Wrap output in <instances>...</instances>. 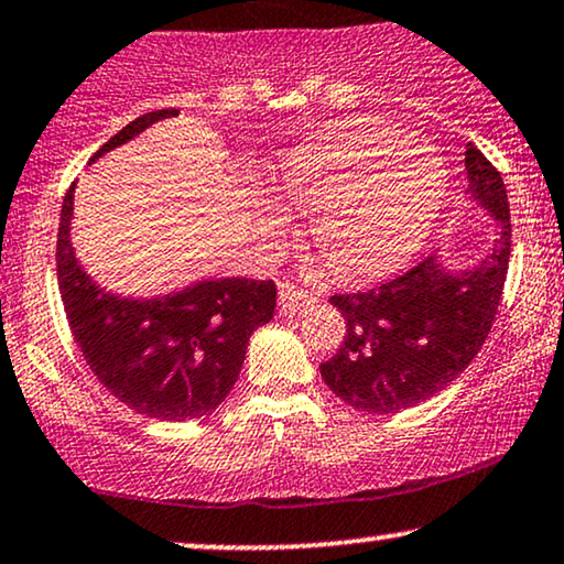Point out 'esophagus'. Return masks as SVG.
<instances>
[{
    "label": "esophagus",
    "mask_w": 564,
    "mask_h": 564,
    "mask_svg": "<svg viewBox=\"0 0 564 564\" xmlns=\"http://www.w3.org/2000/svg\"><path fill=\"white\" fill-rule=\"evenodd\" d=\"M315 302L317 299L310 291L296 289L294 283H281V289H278V310L286 317H304Z\"/></svg>",
    "instance_id": "esophagus-1"
}]
</instances>
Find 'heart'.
<instances>
[{
	"mask_svg": "<svg viewBox=\"0 0 564 564\" xmlns=\"http://www.w3.org/2000/svg\"><path fill=\"white\" fill-rule=\"evenodd\" d=\"M275 187L317 210L315 237L338 275L375 281L424 247L447 195L442 155L388 119H348L312 134L275 163Z\"/></svg>",
	"mask_w": 564,
	"mask_h": 564,
	"instance_id": "heart-1",
	"label": "heart"
}]
</instances>
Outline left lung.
Listing matches in <instances>:
<instances>
[{"label": "left lung", "mask_w": 564, "mask_h": 564, "mask_svg": "<svg viewBox=\"0 0 564 564\" xmlns=\"http://www.w3.org/2000/svg\"><path fill=\"white\" fill-rule=\"evenodd\" d=\"M466 176L471 203L500 229L476 265L447 268L432 254L395 281L330 299L346 335L319 375L354 409L398 413L430 401L487 340L508 275L510 205L500 171L471 142Z\"/></svg>", "instance_id": "left-lung-1"}]
</instances>
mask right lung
<instances>
[{
    "label": "right lung",
    "instance_id": "1",
    "mask_svg": "<svg viewBox=\"0 0 564 564\" xmlns=\"http://www.w3.org/2000/svg\"><path fill=\"white\" fill-rule=\"evenodd\" d=\"M176 113H142L90 163ZM73 199L75 184L62 205L56 278L69 330L93 375L113 398L159 422H187L216 411L241 372L249 335L273 319L275 283L203 278L161 296L113 294L77 260L69 239Z\"/></svg>",
    "mask_w": 564,
    "mask_h": 564
}]
</instances>
